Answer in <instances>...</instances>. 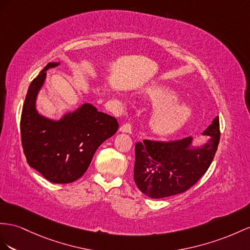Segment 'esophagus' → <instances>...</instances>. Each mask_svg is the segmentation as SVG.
<instances>
[{"instance_id": "1", "label": "esophagus", "mask_w": 250, "mask_h": 250, "mask_svg": "<svg viewBox=\"0 0 250 250\" xmlns=\"http://www.w3.org/2000/svg\"><path fill=\"white\" fill-rule=\"evenodd\" d=\"M119 131H120L121 133H129V134H130V133L132 132V126H131L130 124H125L124 125L120 126Z\"/></svg>"}]
</instances>
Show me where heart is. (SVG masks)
<instances>
[{
    "label": "heart",
    "instance_id": "obj_1",
    "mask_svg": "<svg viewBox=\"0 0 250 250\" xmlns=\"http://www.w3.org/2000/svg\"><path fill=\"white\" fill-rule=\"evenodd\" d=\"M144 94L155 107L149 119L153 134L161 137L171 136L186 126L193 117L192 107L183 102L176 93L165 86H149Z\"/></svg>",
    "mask_w": 250,
    "mask_h": 250
}]
</instances>
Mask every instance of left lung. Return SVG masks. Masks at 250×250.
<instances>
[{"instance_id": "1", "label": "left lung", "mask_w": 250, "mask_h": 250, "mask_svg": "<svg viewBox=\"0 0 250 250\" xmlns=\"http://www.w3.org/2000/svg\"><path fill=\"white\" fill-rule=\"evenodd\" d=\"M207 142L195 146L193 138L177 142H150L135 145L134 181L151 198L183 193L206 173L220 143V121L216 116L203 132Z\"/></svg>"}]
</instances>
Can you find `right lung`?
Masks as SVG:
<instances>
[{
    "mask_svg": "<svg viewBox=\"0 0 250 250\" xmlns=\"http://www.w3.org/2000/svg\"><path fill=\"white\" fill-rule=\"evenodd\" d=\"M59 65L60 62L48 63L30 83L21 115V138L31 168L54 184H68L85 173L95 152L117 132L119 125L116 118L86 102L59 119L38 111L37 99L46 72Z\"/></svg>",
    "mask_w": 250,
    "mask_h": 250,
    "instance_id": "right-lung-1",
    "label": "right lung"
}]
</instances>
